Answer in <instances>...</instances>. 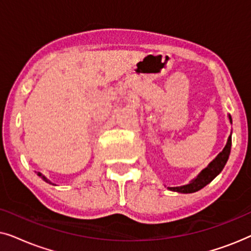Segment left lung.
I'll return each mask as SVG.
<instances>
[{
  "instance_id": "obj_1",
  "label": "left lung",
  "mask_w": 251,
  "mask_h": 251,
  "mask_svg": "<svg viewBox=\"0 0 251 251\" xmlns=\"http://www.w3.org/2000/svg\"><path fill=\"white\" fill-rule=\"evenodd\" d=\"M228 120H229V123H232V118L229 114H228ZM231 146H232V132L228 137L227 143H226L224 150H223L222 152L208 164V167H205L204 169H202L201 173L199 174L197 177L193 178V179L186 185H181V186H176V187H168V188L173 192H178V193H184V194L194 193V192L200 191L201 188H203L205 185H208L211 180H214L215 178L221 174V171L223 170V168L225 167V164L228 160L229 153H231Z\"/></svg>"
}]
</instances>
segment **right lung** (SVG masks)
<instances>
[{"label": "right lung", "instance_id": "add662e5", "mask_svg": "<svg viewBox=\"0 0 251 251\" xmlns=\"http://www.w3.org/2000/svg\"><path fill=\"white\" fill-rule=\"evenodd\" d=\"M37 176H39V177H41V178H42V179L44 180V181H46V183H48V184H52V183H51V181L49 180V179H48V178L46 177V176H44V175H42V174H41V173H39V171H37ZM53 185V184H52Z\"/></svg>", "mask_w": 251, "mask_h": 251}]
</instances>
